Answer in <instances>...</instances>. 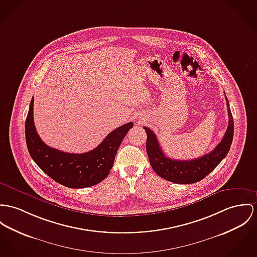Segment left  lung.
Returning <instances> with one entry per match:
<instances>
[{
	"mask_svg": "<svg viewBox=\"0 0 257 257\" xmlns=\"http://www.w3.org/2000/svg\"><path fill=\"white\" fill-rule=\"evenodd\" d=\"M227 100L229 123L225 135L216 148L207 155L190 160H176L167 158L159 145L156 134L148 127H144L147 133V154L154 171L159 177L177 184H193L206 177L225 158L232 145L234 136V119Z\"/></svg>",
	"mask_w": 257,
	"mask_h": 257,
	"instance_id": "left-lung-1",
	"label": "left lung"
}]
</instances>
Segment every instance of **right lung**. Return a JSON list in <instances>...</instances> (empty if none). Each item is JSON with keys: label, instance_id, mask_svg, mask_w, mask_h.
Instances as JSON below:
<instances>
[{"label": "right lung", "instance_id": "add662e5", "mask_svg": "<svg viewBox=\"0 0 257 257\" xmlns=\"http://www.w3.org/2000/svg\"><path fill=\"white\" fill-rule=\"evenodd\" d=\"M34 97L25 121V139L30 157L40 168L60 185L80 189L99 184L108 176L119 146L133 122L109 133L99 146L84 154H68L47 146L39 137L33 119Z\"/></svg>", "mask_w": 257, "mask_h": 257}]
</instances>
